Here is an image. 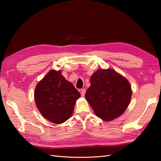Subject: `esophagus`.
<instances>
[{
	"label": "esophagus",
	"instance_id": "obj_1",
	"mask_svg": "<svg viewBox=\"0 0 161 161\" xmlns=\"http://www.w3.org/2000/svg\"><path fill=\"white\" fill-rule=\"evenodd\" d=\"M85 92H86V90L85 89H82L81 91H80V95L82 97H84L85 95Z\"/></svg>",
	"mask_w": 161,
	"mask_h": 161
}]
</instances>
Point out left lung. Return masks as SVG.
I'll use <instances>...</instances> for the list:
<instances>
[{
	"instance_id": "left-lung-1",
	"label": "left lung",
	"mask_w": 161,
	"mask_h": 161,
	"mask_svg": "<svg viewBox=\"0 0 161 161\" xmlns=\"http://www.w3.org/2000/svg\"><path fill=\"white\" fill-rule=\"evenodd\" d=\"M131 96L128 80L112 69H100L91 76L85 98L96 115L108 121L124 113Z\"/></svg>"
}]
</instances>
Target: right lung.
I'll list each match as a JSON object with an SVG mask.
<instances>
[{"instance_id": "right-lung-1", "label": "right lung", "mask_w": 161, "mask_h": 161, "mask_svg": "<svg viewBox=\"0 0 161 161\" xmlns=\"http://www.w3.org/2000/svg\"><path fill=\"white\" fill-rule=\"evenodd\" d=\"M80 93L71 82L62 75L61 71L50 70L39 82L35 90L37 108L46 119L54 124H62L72 114Z\"/></svg>"}]
</instances>
